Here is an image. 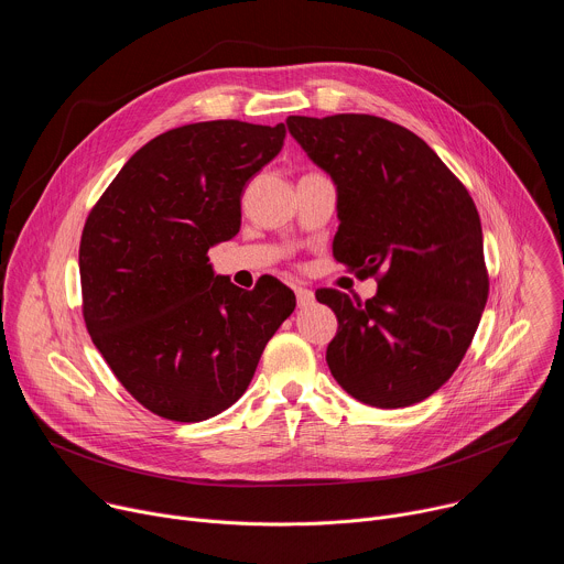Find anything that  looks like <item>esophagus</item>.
<instances>
[{"label":"esophagus","instance_id":"34e87169","mask_svg":"<svg viewBox=\"0 0 564 564\" xmlns=\"http://www.w3.org/2000/svg\"><path fill=\"white\" fill-rule=\"evenodd\" d=\"M294 294H296L299 307H307V305L314 303V294H312V290H307V288H296Z\"/></svg>","mask_w":564,"mask_h":564}]
</instances>
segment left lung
Returning a JSON list of instances; mask_svg holds the SVG:
<instances>
[{
	"mask_svg": "<svg viewBox=\"0 0 564 564\" xmlns=\"http://www.w3.org/2000/svg\"><path fill=\"white\" fill-rule=\"evenodd\" d=\"M285 124L337 187L335 259L357 276L379 274L366 303L316 290L339 321L328 368L368 406H413L451 379L489 299L475 203L420 135L390 120L339 113Z\"/></svg>",
	"mask_w": 564,
	"mask_h": 564,
	"instance_id": "obj_1",
	"label": "left lung"
}]
</instances>
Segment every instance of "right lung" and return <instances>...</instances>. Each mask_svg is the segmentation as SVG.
I'll return each instance as SVG.
<instances>
[{
    "mask_svg": "<svg viewBox=\"0 0 564 564\" xmlns=\"http://www.w3.org/2000/svg\"><path fill=\"white\" fill-rule=\"evenodd\" d=\"M285 124L212 120L140 147L79 240L87 330L131 397L172 422L209 420L243 394L294 292L263 276L236 288L209 248L240 229L248 181L281 151Z\"/></svg>",
    "mask_w": 564,
    "mask_h": 564,
    "instance_id": "right-lung-1",
    "label": "right lung"
}]
</instances>
